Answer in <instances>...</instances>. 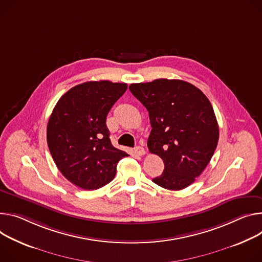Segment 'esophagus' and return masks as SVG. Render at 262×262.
<instances>
[{"instance_id": "34e87169", "label": "esophagus", "mask_w": 262, "mask_h": 262, "mask_svg": "<svg viewBox=\"0 0 262 262\" xmlns=\"http://www.w3.org/2000/svg\"><path fill=\"white\" fill-rule=\"evenodd\" d=\"M134 154L138 157H141V156H143L145 154V149L143 147H141V146H137V147L134 148Z\"/></svg>"}]
</instances>
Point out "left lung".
Returning a JSON list of instances; mask_svg holds the SVG:
<instances>
[{
	"label": "left lung",
	"mask_w": 262,
	"mask_h": 262,
	"mask_svg": "<svg viewBox=\"0 0 262 262\" xmlns=\"http://www.w3.org/2000/svg\"><path fill=\"white\" fill-rule=\"evenodd\" d=\"M129 90L149 114V152L164 162L152 182L168 190L191 185L207 167L217 146L215 114L205 94L187 81L156 79Z\"/></svg>",
	"instance_id": "left-lung-1"
}]
</instances>
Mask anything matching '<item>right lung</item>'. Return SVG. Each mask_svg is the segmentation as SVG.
<instances>
[{
  "label": "right lung",
  "mask_w": 262,
  "mask_h": 262,
  "mask_svg": "<svg viewBox=\"0 0 262 262\" xmlns=\"http://www.w3.org/2000/svg\"><path fill=\"white\" fill-rule=\"evenodd\" d=\"M127 89L108 80L75 85L57 101L47 125V142L62 176L77 187L95 190L116 176L128 155L114 147L106 116Z\"/></svg>",
  "instance_id": "right-lung-1"
}]
</instances>
